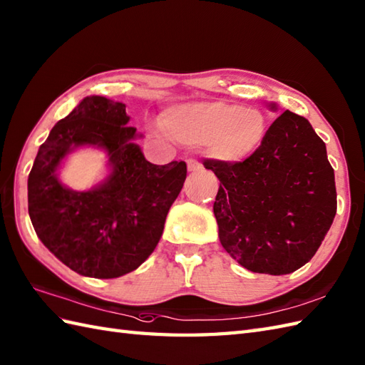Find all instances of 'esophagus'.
Masks as SVG:
<instances>
[{
	"mask_svg": "<svg viewBox=\"0 0 365 365\" xmlns=\"http://www.w3.org/2000/svg\"><path fill=\"white\" fill-rule=\"evenodd\" d=\"M187 168H189V172H198V170H201V164L197 161V159H187Z\"/></svg>",
	"mask_w": 365,
	"mask_h": 365,
	"instance_id": "obj_1",
	"label": "esophagus"
}]
</instances>
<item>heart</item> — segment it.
<instances>
[{"instance_id":"heart-1","label":"heart","mask_w":365,"mask_h":365,"mask_svg":"<svg viewBox=\"0 0 365 365\" xmlns=\"http://www.w3.org/2000/svg\"><path fill=\"white\" fill-rule=\"evenodd\" d=\"M163 127L181 144H204L213 158L240 163L262 145L266 119L260 110L237 103L201 102L168 110Z\"/></svg>"}]
</instances>
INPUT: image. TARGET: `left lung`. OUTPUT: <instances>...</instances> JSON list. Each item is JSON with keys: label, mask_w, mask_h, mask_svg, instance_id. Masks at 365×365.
<instances>
[{"label": "left lung", "mask_w": 365, "mask_h": 365, "mask_svg": "<svg viewBox=\"0 0 365 365\" xmlns=\"http://www.w3.org/2000/svg\"><path fill=\"white\" fill-rule=\"evenodd\" d=\"M202 164L220 180L213 213L221 246L234 260L252 272L282 275L313 259L337 201L325 142L304 115L283 111L242 163Z\"/></svg>", "instance_id": "1"}]
</instances>
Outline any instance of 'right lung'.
<instances>
[{"label":"right lung","instance_id":"1","mask_svg":"<svg viewBox=\"0 0 365 365\" xmlns=\"http://www.w3.org/2000/svg\"><path fill=\"white\" fill-rule=\"evenodd\" d=\"M125 103L90 96L58 120L40 145L28 180V207L41 243L80 275L115 279L144 263L187 176L184 161L148 163L133 142ZM93 145L109 155L112 173L91 191L58 181L64 156Z\"/></svg>","mask_w":365,"mask_h":365}]
</instances>
